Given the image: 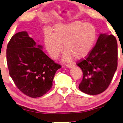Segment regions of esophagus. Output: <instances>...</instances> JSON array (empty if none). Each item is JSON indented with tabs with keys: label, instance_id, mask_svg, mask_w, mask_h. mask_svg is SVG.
<instances>
[{
	"label": "esophagus",
	"instance_id": "esophagus-1",
	"mask_svg": "<svg viewBox=\"0 0 123 123\" xmlns=\"http://www.w3.org/2000/svg\"><path fill=\"white\" fill-rule=\"evenodd\" d=\"M74 66V64H68L67 65V67L68 68H72V67H73Z\"/></svg>",
	"mask_w": 123,
	"mask_h": 123
}]
</instances>
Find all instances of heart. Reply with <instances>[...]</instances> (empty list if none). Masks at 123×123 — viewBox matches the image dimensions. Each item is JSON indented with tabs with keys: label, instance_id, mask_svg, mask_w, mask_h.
Returning <instances> with one entry per match:
<instances>
[{
	"label": "heart",
	"instance_id": "heart-1",
	"mask_svg": "<svg viewBox=\"0 0 123 123\" xmlns=\"http://www.w3.org/2000/svg\"><path fill=\"white\" fill-rule=\"evenodd\" d=\"M96 27L90 23L75 21L67 24H56L52 34L45 33L44 43L50 57L56 59L65 52L63 60L71 62L73 57L82 59L87 56L96 43Z\"/></svg>",
	"mask_w": 123,
	"mask_h": 123
}]
</instances>
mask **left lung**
<instances>
[{"mask_svg": "<svg viewBox=\"0 0 123 123\" xmlns=\"http://www.w3.org/2000/svg\"><path fill=\"white\" fill-rule=\"evenodd\" d=\"M117 54L116 37L112 34H101L86 59L77 63L83 72L79 90L90 95L104 92L117 70Z\"/></svg>", "mask_w": 123, "mask_h": 123, "instance_id": "1", "label": "left lung"}]
</instances>
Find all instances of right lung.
Returning a JSON list of instances; mask_svg holds the SVG:
<instances>
[{
  "label": "right lung",
  "instance_id": "add662e5",
  "mask_svg": "<svg viewBox=\"0 0 123 123\" xmlns=\"http://www.w3.org/2000/svg\"><path fill=\"white\" fill-rule=\"evenodd\" d=\"M42 48L26 31L14 34L7 47L10 75L19 90L31 98L43 96L51 89L55 74L62 67Z\"/></svg>",
  "mask_w": 123,
  "mask_h": 123
}]
</instances>
